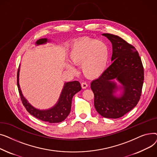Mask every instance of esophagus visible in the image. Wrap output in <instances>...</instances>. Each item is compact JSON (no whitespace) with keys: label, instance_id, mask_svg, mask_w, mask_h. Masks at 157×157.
<instances>
[{"label":"esophagus","instance_id":"1","mask_svg":"<svg viewBox=\"0 0 157 157\" xmlns=\"http://www.w3.org/2000/svg\"><path fill=\"white\" fill-rule=\"evenodd\" d=\"M87 86H88V85H87V83H86V82H83V83H81V87L83 88V89L86 88Z\"/></svg>","mask_w":157,"mask_h":157}]
</instances>
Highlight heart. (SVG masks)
<instances>
[{
    "mask_svg": "<svg viewBox=\"0 0 157 157\" xmlns=\"http://www.w3.org/2000/svg\"><path fill=\"white\" fill-rule=\"evenodd\" d=\"M109 59V46L104 40L83 38L75 41L69 52L70 62L81 64V70L89 78H95L103 74ZM67 67L74 71V67L69 63Z\"/></svg>",
    "mask_w": 157,
    "mask_h": 157,
    "instance_id": "b5f03b06",
    "label": "heart"
}]
</instances>
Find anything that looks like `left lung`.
I'll list each match as a JSON object with an SVG mask.
<instances>
[{"label": "left lung", "instance_id": "left-lung-1", "mask_svg": "<svg viewBox=\"0 0 157 157\" xmlns=\"http://www.w3.org/2000/svg\"><path fill=\"white\" fill-rule=\"evenodd\" d=\"M112 43V64L91 83L94 94L95 108L102 117L118 118L132 109L141 95L144 82V68L136 49L118 36L103 34ZM118 80V87L113 82ZM122 89L120 97L114 93Z\"/></svg>", "mask_w": 157, "mask_h": 157}]
</instances>
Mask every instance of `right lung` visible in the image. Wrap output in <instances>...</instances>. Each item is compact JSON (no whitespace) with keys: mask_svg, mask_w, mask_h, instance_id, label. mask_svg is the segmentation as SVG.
I'll return each instance as SVG.
<instances>
[{"mask_svg":"<svg viewBox=\"0 0 157 157\" xmlns=\"http://www.w3.org/2000/svg\"><path fill=\"white\" fill-rule=\"evenodd\" d=\"M48 40L46 38L40 39L36 41L37 45L46 44ZM19 72L17 73V85L21 100L27 111L36 118L49 123H59L68 117L71 112L72 99L73 96L81 90L79 82L74 81L65 83L59 99L52 108L46 110H40L33 107L22 94L19 85Z\"/></svg>","mask_w":157,"mask_h":157,"instance_id":"add662e5","label":"right lung"}]
</instances>
